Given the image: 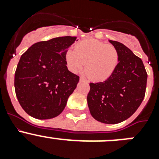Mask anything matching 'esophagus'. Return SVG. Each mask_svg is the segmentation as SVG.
Here are the masks:
<instances>
[{
  "label": "esophagus",
  "instance_id": "obj_1",
  "mask_svg": "<svg viewBox=\"0 0 159 159\" xmlns=\"http://www.w3.org/2000/svg\"><path fill=\"white\" fill-rule=\"evenodd\" d=\"M80 80L82 81V82H86V83L88 82V81L85 80V78H84V77H80Z\"/></svg>",
  "mask_w": 159,
  "mask_h": 159
}]
</instances>
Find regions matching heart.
Instances as JSON below:
<instances>
[{"instance_id": "heart-1", "label": "heart", "mask_w": 159, "mask_h": 159, "mask_svg": "<svg viewBox=\"0 0 159 159\" xmlns=\"http://www.w3.org/2000/svg\"><path fill=\"white\" fill-rule=\"evenodd\" d=\"M66 61L69 69L79 72L85 67V71L91 80L102 82L110 78L119 63V52L111 44H106L95 39L80 42L74 50L66 53Z\"/></svg>"}]
</instances>
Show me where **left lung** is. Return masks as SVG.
Returning a JSON list of instances; mask_svg holds the SVG:
<instances>
[{"instance_id":"obj_1","label":"left lung","mask_w":159,"mask_h":159,"mask_svg":"<svg viewBox=\"0 0 159 159\" xmlns=\"http://www.w3.org/2000/svg\"><path fill=\"white\" fill-rule=\"evenodd\" d=\"M119 52L110 78L91 83L87 99L92 117L102 123H121L136 111L145 96L147 74L139 57L123 43L109 40Z\"/></svg>"}]
</instances>
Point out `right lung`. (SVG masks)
I'll return each mask as SVG.
<instances>
[{"label": "right lung", "mask_w": 159, "mask_h": 159, "mask_svg": "<svg viewBox=\"0 0 159 159\" xmlns=\"http://www.w3.org/2000/svg\"><path fill=\"white\" fill-rule=\"evenodd\" d=\"M75 40L67 36L37 42L20 59L15 92L20 106L32 117L52 119L64 111L80 80L66 66V53Z\"/></svg>", "instance_id": "right-lung-1"}]
</instances>
